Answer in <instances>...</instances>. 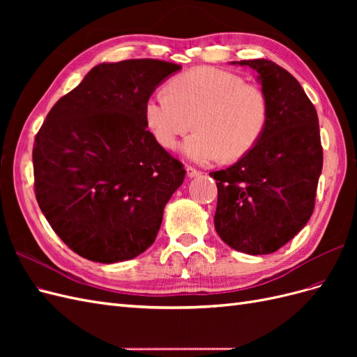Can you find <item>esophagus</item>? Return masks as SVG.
<instances>
[{
    "mask_svg": "<svg viewBox=\"0 0 357 357\" xmlns=\"http://www.w3.org/2000/svg\"><path fill=\"white\" fill-rule=\"evenodd\" d=\"M186 174H188L189 178H195V177H198L201 174V172L197 171L195 168H192V167H186Z\"/></svg>",
    "mask_w": 357,
    "mask_h": 357,
    "instance_id": "34e87169",
    "label": "esophagus"
}]
</instances>
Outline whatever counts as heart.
<instances>
[{"label":"heart","instance_id":"heart-1","mask_svg":"<svg viewBox=\"0 0 357 357\" xmlns=\"http://www.w3.org/2000/svg\"><path fill=\"white\" fill-rule=\"evenodd\" d=\"M268 112L261 88L244 83L234 73L199 67L171 79L168 92L150 95L144 121L165 149L174 147L193 123L195 132L183 142L180 152L204 165L220 158L235 160L250 152L265 131Z\"/></svg>","mask_w":357,"mask_h":357}]
</instances>
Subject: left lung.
I'll return each instance as SVG.
<instances>
[{
	"instance_id": "left-lung-1",
	"label": "left lung",
	"mask_w": 357,
	"mask_h": 357,
	"mask_svg": "<svg viewBox=\"0 0 357 357\" xmlns=\"http://www.w3.org/2000/svg\"><path fill=\"white\" fill-rule=\"evenodd\" d=\"M231 63L257 73L269 112L250 152L210 172L218 185L214 228L236 252L269 255L294 238L314 210L323 167L319 117L299 82L275 62Z\"/></svg>"
}]
</instances>
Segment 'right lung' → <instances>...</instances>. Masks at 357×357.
<instances>
[{
  "instance_id": "add662e5",
  "label": "right lung",
  "mask_w": 357,
  "mask_h": 357,
  "mask_svg": "<svg viewBox=\"0 0 357 357\" xmlns=\"http://www.w3.org/2000/svg\"><path fill=\"white\" fill-rule=\"evenodd\" d=\"M181 70L158 59L102 62L52 107L36 137V197L73 252L134 259L155 243L186 169L147 131L144 104Z\"/></svg>"
}]
</instances>
